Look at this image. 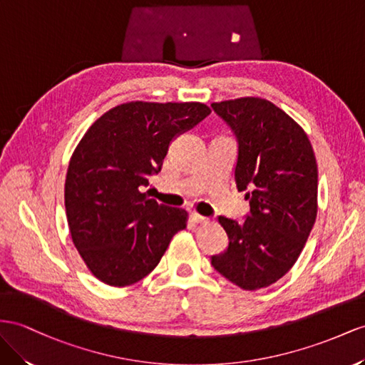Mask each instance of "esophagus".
Listing matches in <instances>:
<instances>
[{"label": "esophagus", "mask_w": 365, "mask_h": 365, "mask_svg": "<svg viewBox=\"0 0 365 365\" xmlns=\"http://www.w3.org/2000/svg\"><path fill=\"white\" fill-rule=\"evenodd\" d=\"M191 219H192V222H195V223H205V222H208L207 217L200 216V214H197V212H192V214H191Z\"/></svg>", "instance_id": "esophagus-1"}]
</instances>
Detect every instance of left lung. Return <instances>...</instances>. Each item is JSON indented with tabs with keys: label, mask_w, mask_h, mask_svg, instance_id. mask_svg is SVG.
Returning a JSON list of instances; mask_svg holds the SVG:
<instances>
[{
	"label": "left lung",
	"mask_w": 365,
	"mask_h": 365,
	"mask_svg": "<svg viewBox=\"0 0 365 365\" xmlns=\"http://www.w3.org/2000/svg\"><path fill=\"white\" fill-rule=\"evenodd\" d=\"M235 130V180L248 191L244 223L219 217L230 245L211 264L230 282L255 292L285 276L302 253L317 214V163L302 126L272 101L242 97L212 103Z\"/></svg>",
	"instance_id": "8db88e82"
}]
</instances>
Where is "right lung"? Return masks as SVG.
<instances>
[{"instance_id": "1", "label": "right lung", "mask_w": 365, "mask_h": 365, "mask_svg": "<svg viewBox=\"0 0 365 365\" xmlns=\"http://www.w3.org/2000/svg\"><path fill=\"white\" fill-rule=\"evenodd\" d=\"M211 114L199 101H128L93 121L73 149L64 205L73 245L103 284L128 287L160 262L188 212L143 192L171 140Z\"/></svg>"}]
</instances>
